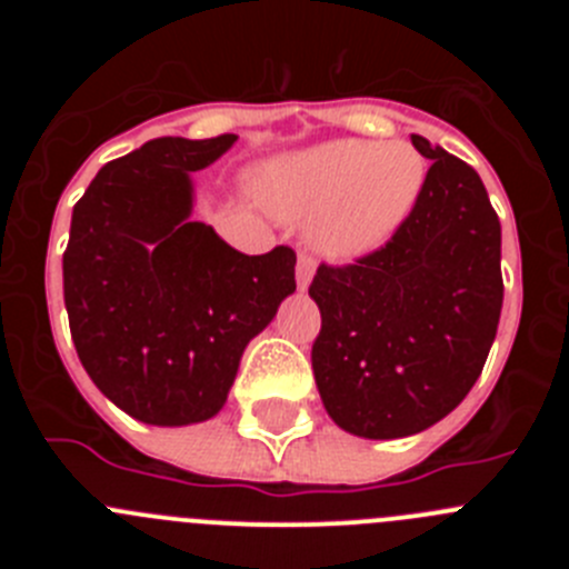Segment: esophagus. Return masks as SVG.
I'll return each mask as SVG.
<instances>
[{
    "label": "esophagus",
    "instance_id": "esophagus-1",
    "mask_svg": "<svg viewBox=\"0 0 569 569\" xmlns=\"http://www.w3.org/2000/svg\"><path fill=\"white\" fill-rule=\"evenodd\" d=\"M316 273V259L310 253H299V261H296V281H299V288L305 290L310 284Z\"/></svg>",
    "mask_w": 569,
    "mask_h": 569
}]
</instances>
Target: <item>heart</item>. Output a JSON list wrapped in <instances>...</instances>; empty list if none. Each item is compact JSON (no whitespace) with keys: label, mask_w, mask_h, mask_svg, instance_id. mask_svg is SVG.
<instances>
[{"label":"heart","mask_w":569,"mask_h":569,"mask_svg":"<svg viewBox=\"0 0 569 569\" xmlns=\"http://www.w3.org/2000/svg\"><path fill=\"white\" fill-rule=\"evenodd\" d=\"M425 179L410 142L333 139L270 164L261 196L284 216L316 213L313 239L330 256H361L405 224Z\"/></svg>","instance_id":"heart-1"}]
</instances>
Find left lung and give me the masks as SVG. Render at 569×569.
I'll list each match as a JSON object with an SVG mask.
<instances>
[{
  "instance_id": "8db88e82",
  "label": "left lung",
  "mask_w": 569,
  "mask_h": 569,
  "mask_svg": "<svg viewBox=\"0 0 569 569\" xmlns=\"http://www.w3.org/2000/svg\"><path fill=\"white\" fill-rule=\"evenodd\" d=\"M430 159L399 230L350 264L321 261L313 376L330 419L365 439H405L461 405L499 330L501 224L479 173L410 136Z\"/></svg>"
}]
</instances>
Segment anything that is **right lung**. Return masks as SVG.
<instances>
[{
	"label": "right lung",
	"instance_id": "obj_1",
	"mask_svg": "<svg viewBox=\"0 0 569 569\" xmlns=\"http://www.w3.org/2000/svg\"><path fill=\"white\" fill-rule=\"evenodd\" d=\"M236 133L164 136L113 159L73 204L62 256L70 336L93 385L148 425L222 410L248 341L296 290V253L244 256L190 222V173Z\"/></svg>",
	"mask_w": 569,
	"mask_h": 569
}]
</instances>
